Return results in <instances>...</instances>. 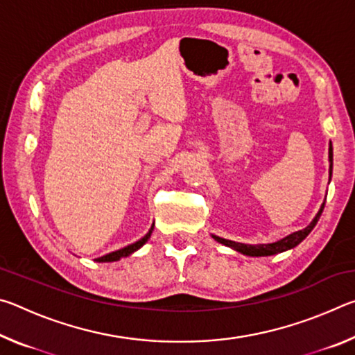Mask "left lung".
<instances>
[{"instance_id":"obj_1","label":"left lung","mask_w":355,"mask_h":355,"mask_svg":"<svg viewBox=\"0 0 355 355\" xmlns=\"http://www.w3.org/2000/svg\"><path fill=\"white\" fill-rule=\"evenodd\" d=\"M329 161H330V166H329V175L332 177V161H334V152H332V144L329 146ZM326 203V202H324ZM324 203L320 208V211L315 216V219L310 222V224L302 228V230L299 232H294L291 235H288L285 238L279 239V241L271 243V244H243V243H235V241H230V239H224V238H219L213 235V238L216 241L227 245V248H232L235 249L236 252H241L243 255H249V257H268V255H275V254H280V252H285L288 249H293L296 248L299 243H302L305 238L309 236V233L313 230V227L316 225V222L320 220L321 218V213L324 209Z\"/></svg>"}]
</instances>
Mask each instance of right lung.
Here are the masks:
<instances>
[{"label":"right lung","mask_w":355,"mask_h":355,"mask_svg":"<svg viewBox=\"0 0 355 355\" xmlns=\"http://www.w3.org/2000/svg\"><path fill=\"white\" fill-rule=\"evenodd\" d=\"M152 232H153V225H152V228H150V230H148L147 235L144 236V238H141L139 241L130 244V245H127V248H123V249H119V250H116V252H111V254H106V255L100 257V258H95V261H98V263L117 261V260H120V258L131 255V254H133V252H136L137 249H141L142 245L148 241V238H150V235H152Z\"/></svg>","instance_id":"right-lung-1"}]
</instances>
